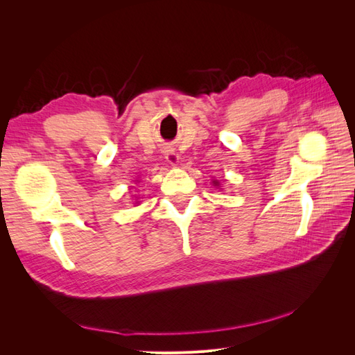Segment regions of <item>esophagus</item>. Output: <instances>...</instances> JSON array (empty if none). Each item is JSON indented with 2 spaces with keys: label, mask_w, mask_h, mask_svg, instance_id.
<instances>
[{
  "label": "esophagus",
  "mask_w": 355,
  "mask_h": 355,
  "mask_svg": "<svg viewBox=\"0 0 355 355\" xmlns=\"http://www.w3.org/2000/svg\"><path fill=\"white\" fill-rule=\"evenodd\" d=\"M164 155H166V159L168 161L170 164H178L179 163V154L175 151V148H171V146H167L166 149H164Z\"/></svg>",
  "instance_id": "obj_1"
}]
</instances>
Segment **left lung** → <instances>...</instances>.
<instances>
[{
	"mask_svg": "<svg viewBox=\"0 0 355 355\" xmlns=\"http://www.w3.org/2000/svg\"><path fill=\"white\" fill-rule=\"evenodd\" d=\"M214 185H218V182H214Z\"/></svg>",
	"mask_w": 355,
	"mask_h": 355,
	"instance_id": "obj_1",
	"label": "left lung"
}]
</instances>
